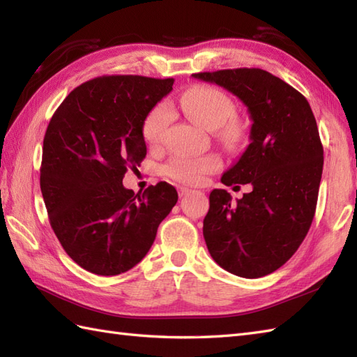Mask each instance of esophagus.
<instances>
[{"label":"esophagus","instance_id":"34e87169","mask_svg":"<svg viewBox=\"0 0 357 357\" xmlns=\"http://www.w3.org/2000/svg\"><path fill=\"white\" fill-rule=\"evenodd\" d=\"M178 193H179L181 198H183V196H185V195H188V193H192V188H188V187H178Z\"/></svg>","mask_w":357,"mask_h":357}]
</instances>
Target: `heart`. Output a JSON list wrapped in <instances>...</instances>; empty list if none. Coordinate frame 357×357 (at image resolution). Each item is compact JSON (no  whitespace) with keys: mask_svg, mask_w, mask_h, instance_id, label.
I'll return each mask as SVG.
<instances>
[{"mask_svg":"<svg viewBox=\"0 0 357 357\" xmlns=\"http://www.w3.org/2000/svg\"><path fill=\"white\" fill-rule=\"evenodd\" d=\"M172 105H178L196 124L207 130L221 128L234 112V105L229 95L211 86L190 87L178 98L176 104ZM172 105L159 102L144 119L142 136L150 147H159L164 142L167 128L172 121ZM221 135L227 139H233L234 128L225 127ZM221 159L215 155H174L164 164L162 173L174 183L199 185L207 179L208 174L221 169Z\"/></svg>","mask_w":357,"mask_h":357,"instance_id":"heart-1","label":"heart"}]
</instances>
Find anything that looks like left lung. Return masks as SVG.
I'll use <instances>...</instances> for the list:
<instances>
[{"label":"left lung","mask_w":357,"mask_h":357,"mask_svg":"<svg viewBox=\"0 0 357 357\" xmlns=\"http://www.w3.org/2000/svg\"><path fill=\"white\" fill-rule=\"evenodd\" d=\"M195 78L236 95L253 124L250 144L222 184H250L231 202L222 188L210 193L204 239L216 264L256 279L276 271L305 239L313 222L324 167V149L305 96L262 69L195 73Z\"/></svg>","instance_id":"8db88e82"}]
</instances>
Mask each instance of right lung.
Returning <instances> with one entry per match:
<instances>
[{
	"instance_id": "add662e5",
	"label": "right lung",
	"mask_w": 357,
	"mask_h": 357,
	"mask_svg": "<svg viewBox=\"0 0 357 357\" xmlns=\"http://www.w3.org/2000/svg\"><path fill=\"white\" fill-rule=\"evenodd\" d=\"M173 82L139 75L86 81L45 130L40 185L50 225L66 253L95 275H121L141 262L178 202L167 183L136 195L123 185L147 155L144 119Z\"/></svg>"
}]
</instances>
